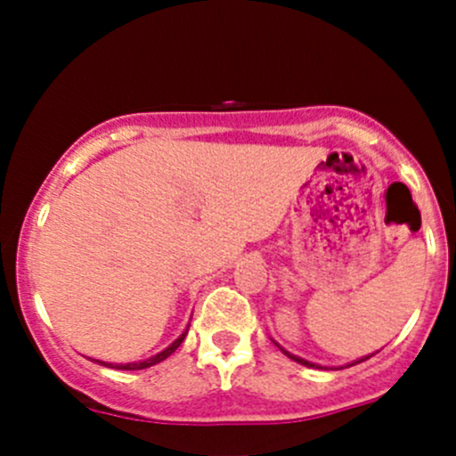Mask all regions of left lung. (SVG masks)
Returning a JSON list of instances; mask_svg holds the SVG:
<instances>
[{"mask_svg": "<svg viewBox=\"0 0 456 456\" xmlns=\"http://www.w3.org/2000/svg\"><path fill=\"white\" fill-rule=\"evenodd\" d=\"M276 345H279V343H276ZM279 347H281V345H279ZM281 352H282V354H285V355H287V358L296 360V362H297V364H305V366H311V369H322V366H319V364H313V362H308V360H305V358H300V355H294V354H289V352H287V349H282V347H281ZM370 355H373V354H370ZM370 355H364V358H360V360H354V362H352V364H347V366H354V364H358V362H364V360H369V358H370Z\"/></svg>", "mask_w": 456, "mask_h": 456, "instance_id": "left-lung-1", "label": "left lung"}]
</instances>
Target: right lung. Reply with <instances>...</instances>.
<instances>
[{
	"label": "right lung",
	"instance_id": "add662e5",
	"mask_svg": "<svg viewBox=\"0 0 456 456\" xmlns=\"http://www.w3.org/2000/svg\"><path fill=\"white\" fill-rule=\"evenodd\" d=\"M186 332H188V328H186ZM186 332H182L180 337H177L175 341L169 345V347H167V349H162L160 354L151 355V358H148V360H141V362H128V364H111V362H102V360H96V362H98V364H102V366H109V369H119V370H141V369H148V366H154V364L162 362V360H165V358H169V355L174 354L175 349L180 347V345H182V341H184V338H186Z\"/></svg>",
	"mask_w": 456,
	"mask_h": 456
}]
</instances>
